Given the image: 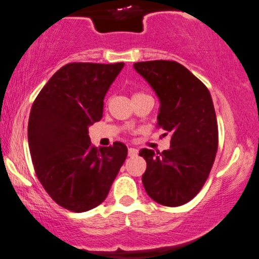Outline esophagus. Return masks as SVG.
<instances>
[{"label":"esophagus","mask_w":259,"mask_h":259,"mask_svg":"<svg viewBox=\"0 0 259 259\" xmlns=\"http://www.w3.org/2000/svg\"><path fill=\"white\" fill-rule=\"evenodd\" d=\"M138 155V150L137 148H133V147H130L128 148V156L131 157H133V156H137Z\"/></svg>","instance_id":"1"}]
</instances>
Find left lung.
I'll list each match as a JSON object with an SVG mask.
<instances>
[{
	"label": "left lung",
	"instance_id": "8db88e82",
	"mask_svg": "<svg viewBox=\"0 0 259 259\" xmlns=\"http://www.w3.org/2000/svg\"><path fill=\"white\" fill-rule=\"evenodd\" d=\"M160 101L157 124L170 133V148H142L147 195L165 206L190 201L205 184L218 150V124L208 88L176 61L133 64ZM166 135V133H165Z\"/></svg>",
	"mask_w": 259,
	"mask_h": 259
}]
</instances>
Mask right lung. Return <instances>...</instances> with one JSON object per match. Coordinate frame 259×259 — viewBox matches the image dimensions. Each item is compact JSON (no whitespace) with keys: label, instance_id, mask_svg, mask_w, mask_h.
I'll return each mask as SVG.
<instances>
[{"label":"right lung","instance_id":"right-lung-1","mask_svg":"<svg viewBox=\"0 0 259 259\" xmlns=\"http://www.w3.org/2000/svg\"><path fill=\"white\" fill-rule=\"evenodd\" d=\"M124 63H71L59 69L32 104L27 138L35 172L46 193L68 210L83 213L107 198L127 157L113 142L93 147L89 126L101 121L104 97Z\"/></svg>","mask_w":259,"mask_h":259}]
</instances>
